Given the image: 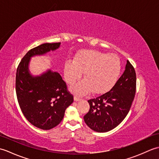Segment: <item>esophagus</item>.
Returning <instances> with one entry per match:
<instances>
[{"instance_id":"1","label":"esophagus","mask_w":159,"mask_h":159,"mask_svg":"<svg viewBox=\"0 0 159 159\" xmlns=\"http://www.w3.org/2000/svg\"><path fill=\"white\" fill-rule=\"evenodd\" d=\"M74 100H75V101H80V100H81V98H79V97H77V96H74Z\"/></svg>"}]
</instances>
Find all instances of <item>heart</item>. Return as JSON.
I'll return each instance as SVG.
<instances>
[{"instance_id": "b5f03b06", "label": "heart", "mask_w": 159, "mask_h": 159, "mask_svg": "<svg viewBox=\"0 0 159 159\" xmlns=\"http://www.w3.org/2000/svg\"><path fill=\"white\" fill-rule=\"evenodd\" d=\"M121 71L120 60L115 55L96 50H87L77 56L74 61H67L64 68L66 82L73 85L85 73V80L72 89L77 95L89 93L100 94L109 91L116 84Z\"/></svg>"}]
</instances>
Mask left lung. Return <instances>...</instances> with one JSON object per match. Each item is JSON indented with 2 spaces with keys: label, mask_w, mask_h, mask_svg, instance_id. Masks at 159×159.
<instances>
[{
  "label": "left lung",
  "mask_w": 159,
  "mask_h": 159,
  "mask_svg": "<svg viewBox=\"0 0 159 159\" xmlns=\"http://www.w3.org/2000/svg\"><path fill=\"white\" fill-rule=\"evenodd\" d=\"M136 72L127 61L126 69L111 89L90 99L84 120L91 129L105 133L117 126L128 113L136 92Z\"/></svg>",
  "instance_id": "left-lung-1"
}]
</instances>
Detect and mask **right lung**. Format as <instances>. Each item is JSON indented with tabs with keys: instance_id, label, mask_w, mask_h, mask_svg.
Returning <instances> with one entry per match:
<instances>
[{
	"instance_id": "1",
	"label": "right lung",
	"mask_w": 159,
	"mask_h": 159,
	"mask_svg": "<svg viewBox=\"0 0 159 159\" xmlns=\"http://www.w3.org/2000/svg\"><path fill=\"white\" fill-rule=\"evenodd\" d=\"M60 43H45L29 50L16 71V92L20 109L30 123L42 130L51 129L61 121L74 96L58 72L48 70L33 76L28 66L31 57L55 50Z\"/></svg>"
}]
</instances>
